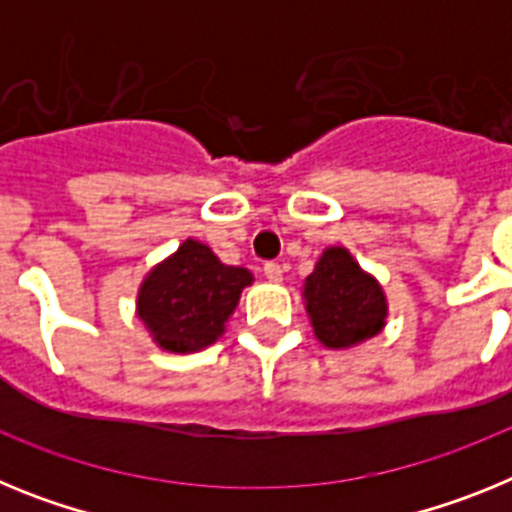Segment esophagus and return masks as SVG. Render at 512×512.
<instances>
[{
  "instance_id": "obj_1",
  "label": "esophagus",
  "mask_w": 512,
  "mask_h": 512,
  "mask_svg": "<svg viewBox=\"0 0 512 512\" xmlns=\"http://www.w3.org/2000/svg\"><path fill=\"white\" fill-rule=\"evenodd\" d=\"M264 277L269 279V282H282L284 277V269L279 264H274V261H269V264H264Z\"/></svg>"
}]
</instances>
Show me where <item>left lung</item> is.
<instances>
[{"mask_svg": "<svg viewBox=\"0 0 512 512\" xmlns=\"http://www.w3.org/2000/svg\"><path fill=\"white\" fill-rule=\"evenodd\" d=\"M302 300L315 338L333 351H346L382 333L390 315L382 284L343 246L325 248L302 284Z\"/></svg>", "mask_w": 512, "mask_h": 512, "instance_id": "left-lung-1", "label": "left lung"}]
</instances>
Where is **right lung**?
Returning a JSON list of instances; mask_svg holds the SVG:
<instances>
[{
	"label": "right lung",
	"mask_w": 512,
	"mask_h": 512,
	"mask_svg": "<svg viewBox=\"0 0 512 512\" xmlns=\"http://www.w3.org/2000/svg\"><path fill=\"white\" fill-rule=\"evenodd\" d=\"M248 284L251 271L223 264L210 246L187 238L140 282L135 312L158 348L194 354L223 336Z\"/></svg>",
	"instance_id": "right-lung-1"
}]
</instances>
